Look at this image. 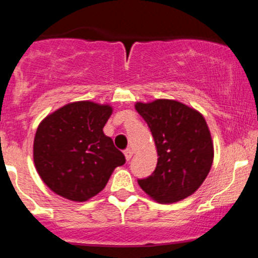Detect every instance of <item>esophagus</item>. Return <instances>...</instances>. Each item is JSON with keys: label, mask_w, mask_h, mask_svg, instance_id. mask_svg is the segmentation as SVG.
Returning <instances> with one entry per match:
<instances>
[{"label": "esophagus", "mask_w": 258, "mask_h": 258, "mask_svg": "<svg viewBox=\"0 0 258 258\" xmlns=\"http://www.w3.org/2000/svg\"><path fill=\"white\" fill-rule=\"evenodd\" d=\"M124 155H125L126 160H130V159H132V157H133V150L130 149V148H128V149L124 150Z\"/></svg>", "instance_id": "obj_1"}]
</instances>
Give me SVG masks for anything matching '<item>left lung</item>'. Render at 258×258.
I'll return each instance as SVG.
<instances>
[{"label": "left lung", "instance_id": "obj_1", "mask_svg": "<svg viewBox=\"0 0 258 258\" xmlns=\"http://www.w3.org/2000/svg\"><path fill=\"white\" fill-rule=\"evenodd\" d=\"M154 138L158 162L154 172L138 184L153 200L173 203L200 188L213 162V144L202 114L175 100L137 103Z\"/></svg>", "mask_w": 258, "mask_h": 258}]
</instances>
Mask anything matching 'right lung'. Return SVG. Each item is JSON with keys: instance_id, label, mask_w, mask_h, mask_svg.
Returning a JSON list of instances; mask_svg holds the SVG:
<instances>
[{"instance_id": "right-lung-1", "label": "right lung", "mask_w": 258, "mask_h": 258, "mask_svg": "<svg viewBox=\"0 0 258 258\" xmlns=\"http://www.w3.org/2000/svg\"><path fill=\"white\" fill-rule=\"evenodd\" d=\"M109 105L78 101L46 116L34 140L37 173L56 195L84 202L105 188L111 173L125 163L103 128Z\"/></svg>"}]
</instances>
